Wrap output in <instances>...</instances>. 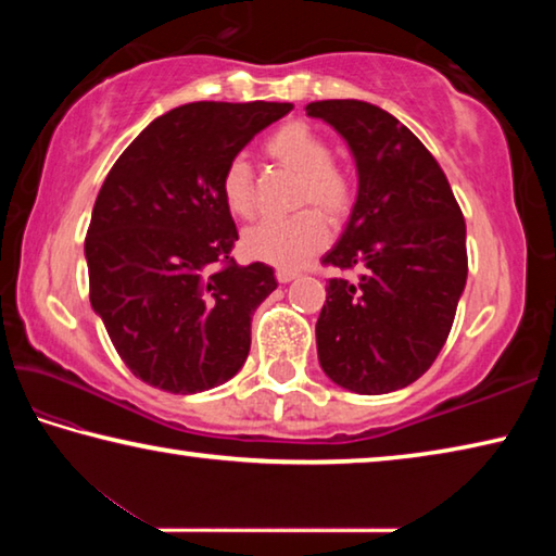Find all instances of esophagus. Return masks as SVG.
Segmentation results:
<instances>
[{"label": "esophagus", "instance_id": "esophagus-1", "mask_svg": "<svg viewBox=\"0 0 556 556\" xmlns=\"http://www.w3.org/2000/svg\"><path fill=\"white\" fill-rule=\"evenodd\" d=\"M291 279H296V271L294 269H277V281H279V285H289Z\"/></svg>", "mask_w": 556, "mask_h": 556}]
</instances>
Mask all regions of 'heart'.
Masks as SVG:
<instances>
[{
	"label": "heart",
	"mask_w": 556,
	"mask_h": 556,
	"mask_svg": "<svg viewBox=\"0 0 556 556\" xmlns=\"http://www.w3.org/2000/svg\"><path fill=\"white\" fill-rule=\"evenodd\" d=\"M271 162L299 176L294 205H316L328 220H343L353 208V184L333 164L331 144L304 122H289L265 142ZM220 199L235 218L255 213V181L242 156L230 159L220 174ZM328 242V228L316 211H301L279 220H262L242 232L244 257L279 269L306 265Z\"/></svg>",
	"instance_id": "heart-1"
}]
</instances>
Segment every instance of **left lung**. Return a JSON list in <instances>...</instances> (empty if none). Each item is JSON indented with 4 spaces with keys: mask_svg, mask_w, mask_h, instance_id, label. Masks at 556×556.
I'll return each instance as SVG.
<instances>
[{
    "mask_svg": "<svg viewBox=\"0 0 556 556\" xmlns=\"http://www.w3.org/2000/svg\"><path fill=\"white\" fill-rule=\"evenodd\" d=\"M355 159L357 195L324 265L318 363L341 388L388 394L419 380L444 348L468 277L466 223L444 172L397 117L363 100L308 102Z\"/></svg>",
    "mask_w": 556,
    "mask_h": 556,
    "instance_id": "left-lung-1",
    "label": "left lung"
}]
</instances>
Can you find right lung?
<instances>
[{
  "label": "right lung",
  "instance_id": "add662e5",
  "mask_svg": "<svg viewBox=\"0 0 556 556\" xmlns=\"http://www.w3.org/2000/svg\"><path fill=\"white\" fill-rule=\"evenodd\" d=\"M291 102H188L142 129L92 208L90 304L135 378L174 394L228 382L248 361L275 269L230 257L220 174Z\"/></svg>",
  "mask_w": 556,
  "mask_h": 556
}]
</instances>
